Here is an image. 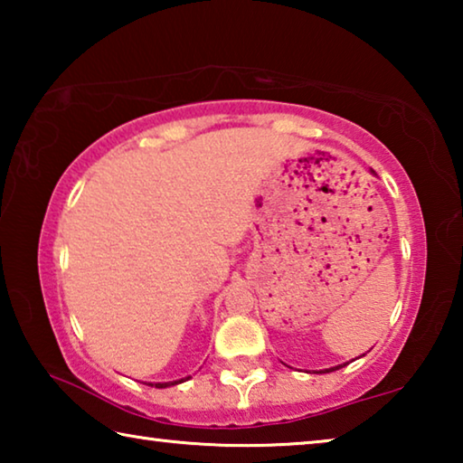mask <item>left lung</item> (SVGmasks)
Returning a JSON list of instances; mask_svg holds the SVG:
<instances>
[{
  "mask_svg": "<svg viewBox=\"0 0 463 463\" xmlns=\"http://www.w3.org/2000/svg\"><path fill=\"white\" fill-rule=\"evenodd\" d=\"M372 171V174L375 175V171L373 169H370ZM345 365H347V364H341V365H335V367H328V370H325V372H335V370H339V367H345Z\"/></svg>",
  "mask_w": 463,
  "mask_h": 463,
  "instance_id": "8db88e82",
  "label": "left lung"
}]
</instances>
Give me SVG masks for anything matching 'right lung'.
<instances>
[{"label": "right lung", "mask_w": 463, "mask_h": 463, "mask_svg": "<svg viewBox=\"0 0 463 463\" xmlns=\"http://www.w3.org/2000/svg\"><path fill=\"white\" fill-rule=\"evenodd\" d=\"M192 375H187V378H182V380H174V382H156V383H151V386L155 388H169V386H175V383H182L185 380H190Z\"/></svg>", "instance_id": "obj_1"}]
</instances>
